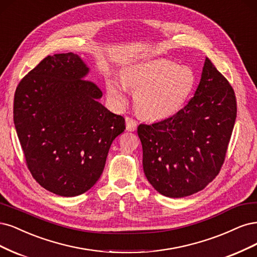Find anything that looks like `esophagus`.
Here are the masks:
<instances>
[{
	"label": "esophagus",
	"instance_id": "obj_1",
	"mask_svg": "<svg viewBox=\"0 0 257 257\" xmlns=\"http://www.w3.org/2000/svg\"><path fill=\"white\" fill-rule=\"evenodd\" d=\"M138 127V122L132 117H126V128L128 131H135Z\"/></svg>",
	"mask_w": 257,
	"mask_h": 257
}]
</instances>
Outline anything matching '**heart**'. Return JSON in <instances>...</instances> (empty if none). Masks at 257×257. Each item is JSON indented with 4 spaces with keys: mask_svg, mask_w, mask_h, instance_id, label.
<instances>
[{
    "mask_svg": "<svg viewBox=\"0 0 257 257\" xmlns=\"http://www.w3.org/2000/svg\"><path fill=\"white\" fill-rule=\"evenodd\" d=\"M194 73L187 66H177L168 60H148L128 69L123 81H110L107 94L121 104L127 85L137 89L136 104L141 114L159 119L176 113L192 92Z\"/></svg>",
    "mask_w": 257,
    "mask_h": 257,
    "instance_id": "heart-1",
    "label": "heart"
}]
</instances>
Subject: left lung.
<instances>
[{
  "mask_svg": "<svg viewBox=\"0 0 257 257\" xmlns=\"http://www.w3.org/2000/svg\"><path fill=\"white\" fill-rule=\"evenodd\" d=\"M236 115L234 88L206 57L194 96L183 109L138 127L143 169L151 185L169 197L203 190L224 163Z\"/></svg>",
  "mask_w": 257,
  "mask_h": 257,
  "instance_id": "obj_1",
  "label": "left lung"
}]
</instances>
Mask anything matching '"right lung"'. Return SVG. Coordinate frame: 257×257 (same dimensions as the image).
I'll return each mask as SVG.
<instances>
[{
    "label": "right lung",
    "mask_w": 257,
    "mask_h": 257,
    "mask_svg": "<svg viewBox=\"0 0 257 257\" xmlns=\"http://www.w3.org/2000/svg\"><path fill=\"white\" fill-rule=\"evenodd\" d=\"M72 52L48 55L19 82L14 122L33 178L61 196L86 192L100 177L125 118L97 101L101 89Z\"/></svg>",
    "instance_id": "right-lung-1"
}]
</instances>
